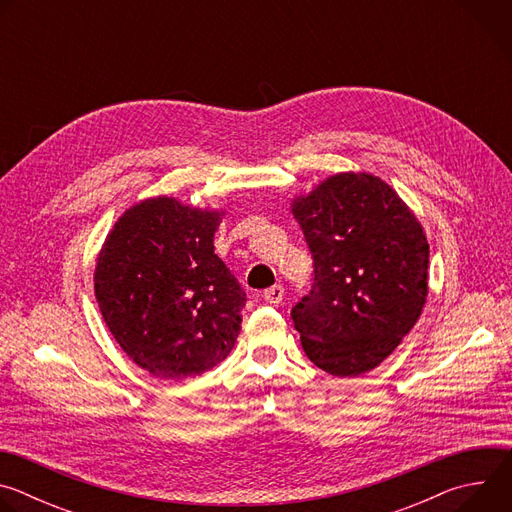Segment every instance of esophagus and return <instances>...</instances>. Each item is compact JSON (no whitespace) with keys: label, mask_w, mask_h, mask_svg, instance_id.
I'll use <instances>...</instances> for the list:
<instances>
[{"label":"esophagus","mask_w":512,"mask_h":512,"mask_svg":"<svg viewBox=\"0 0 512 512\" xmlns=\"http://www.w3.org/2000/svg\"><path fill=\"white\" fill-rule=\"evenodd\" d=\"M263 300H265L267 304H271V306L281 304V300H283V287H281V285H273V287L265 289V291H263Z\"/></svg>","instance_id":"esophagus-1"}]
</instances>
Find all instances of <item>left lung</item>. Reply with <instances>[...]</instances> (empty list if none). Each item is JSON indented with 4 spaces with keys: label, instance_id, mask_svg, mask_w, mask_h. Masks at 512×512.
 <instances>
[{
    "label": "left lung",
    "instance_id": "left-lung-1",
    "mask_svg": "<svg viewBox=\"0 0 512 512\" xmlns=\"http://www.w3.org/2000/svg\"><path fill=\"white\" fill-rule=\"evenodd\" d=\"M314 257V285L291 310L308 358L334 377L369 373L415 326L429 245L381 178L342 172L291 202Z\"/></svg>",
    "mask_w": 512,
    "mask_h": 512
}]
</instances>
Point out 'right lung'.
I'll use <instances>...</instances> for the list:
<instances>
[{
	"mask_svg": "<svg viewBox=\"0 0 512 512\" xmlns=\"http://www.w3.org/2000/svg\"><path fill=\"white\" fill-rule=\"evenodd\" d=\"M223 214L170 196L141 200L119 216L99 251L103 320L123 352L158 379L202 375L237 342L247 296L214 255Z\"/></svg>",
	"mask_w": 512,
	"mask_h": 512,
	"instance_id": "add662e5",
	"label": "right lung"
}]
</instances>
